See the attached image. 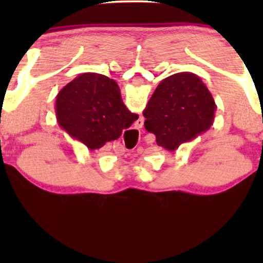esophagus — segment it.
I'll return each instance as SVG.
<instances>
[{
  "label": "esophagus",
  "mask_w": 263,
  "mask_h": 263,
  "mask_svg": "<svg viewBox=\"0 0 263 263\" xmlns=\"http://www.w3.org/2000/svg\"><path fill=\"white\" fill-rule=\"evenodd\" d=\"M141 121V125H140V127H142V123H143V120H140Z\"/></svg>",
  "instance_id": "obj_1"
}]
</instances>
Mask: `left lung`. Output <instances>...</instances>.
Wrapping results in <instances>:
<instances>
[{"label": "left lung", "instance_id": "8db88e82", "mask_svg": "<svg viewBox=\"0 0 263 263\" xmlns=\"http://www.w3.org/2000/svg\"><path fill=\"white\" fill-rule=\"evenodd\" d=\"M216 105L198 75L177 73L159 83L143 110L144 128L158 146L176 151L204 134L214 122Z\"/></svg>", "mask_w": 263, "mask_h": 263}]
</instances>
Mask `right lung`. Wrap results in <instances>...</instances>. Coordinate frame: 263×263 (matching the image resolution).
<instances>
[{
    "label": "right lung",
    "instance_id": "obj_1",
    "mask_svg": "<svg viewBox=\"0 0 263 263\" xmlns=\"http://www.w3.org/2000/svg\"><path fill=\"white\" fill-rule=\"evenodd\" d=\"M55 111L59 125L89 149L119 138L138 119L123 104L116 81L96 73L81 74L63 87Z\"/></svg>",
    "mask_w": 263,
    "mask_h": 263
}]
</instances>
